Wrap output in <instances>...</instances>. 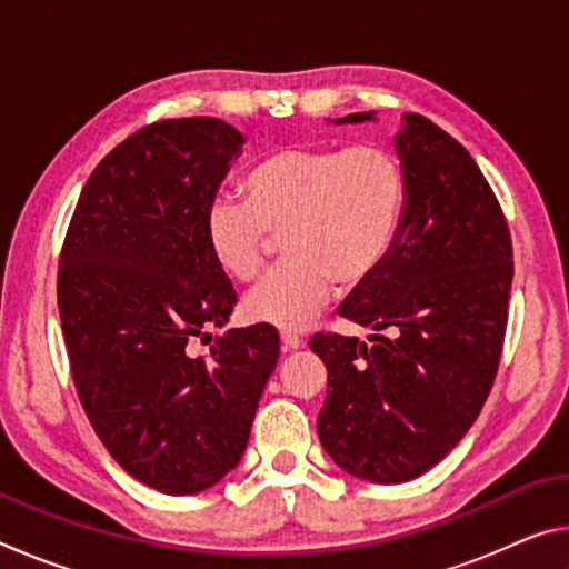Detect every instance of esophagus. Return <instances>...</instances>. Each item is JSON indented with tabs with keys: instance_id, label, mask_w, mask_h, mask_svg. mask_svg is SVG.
Instances as JSON below:
<instances>
[{
	"instance_id": "34e87169",
	"label": "esophagus",
	"mask_w": 569,
	"mask_h": 569,
	"mask_svg": "<svg viewBox=\"0 0 569 569\" xmlns=\"http://www.w3.org/2000/svg\"><path fill=\"white\" fill-rule=\"evenodd\" d=\"M281 346H283V351H296V349H301V346H303V339L298 333L283 331L281 333Z\"/></svg>"
}]
</instances>
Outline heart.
Masks as SVG:
<instances>
[{"mask_svg": "<svg viewBox=\"0 0 569 569\" xmlns=\"http://www.w3.org/2000/svg\"><path fill=\"white\" fill-rule=\"evenodd\" d=\"M246 200L218 196L206 210L213 261L240 283L263 273L273 236L288 261L248 296L258 323L301 331L336 293L369 283L397 248L409 203L401 160L377 142L286 148L243 178Z\"/></svg>", "mask_w": 569, "mask_h": 569, "instance_id": "heart-1", "label": "heart"}]
</instances>
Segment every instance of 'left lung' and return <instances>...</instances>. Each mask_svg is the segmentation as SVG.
<instances>
[{
    "label": "left lung",
    "instance_id": "left-lung-1",
    "mask_svg": "<svg viewBox=\"0 0 569 569\" xmlns=\"http://www.w3.org/2000/svg\"><path fill=\"white\" fill-rule=\"evenodd\" d=\"M397 150L409 182L401 238L339 308L377 333L371 343L333 331L308 341L329 369L321 445L349 475L379 485L439 465L479 417L502 359L515 276L507 218L475 158L417 112Z\"/></svg>",
    "mask_w": 569,
    "mask_h": 569
}]
</instances>
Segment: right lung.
I'll use <instances>...</instances> for the list:
<instances>
[{
  "instance_id": "1",
  "label": "right lung",
  "mask_w": 569,
  "mask_h": 569,
  "mask_svg": "<svg viewBox=\"0 0 569 569\" xmlns=\"http://www.w3.org/2000/svg\"><path fill=\"white\" fill-rule=\"evenodd\" d=\"M243 134L218 118L150 122L92 170L60 250L57 306L77 397L112 459L172 497L243 457L281 339L268 323L216 336L238 293L206 210Z\"/></svg>"
}]
</instances>
